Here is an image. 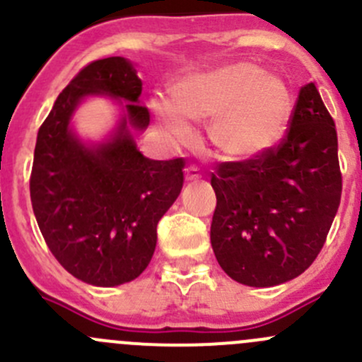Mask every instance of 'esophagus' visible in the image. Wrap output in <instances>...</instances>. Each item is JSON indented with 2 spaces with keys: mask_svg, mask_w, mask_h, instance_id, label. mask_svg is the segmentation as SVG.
<instances>
[{
  "mask_svg": "<svg viewBox=\"0 0 362 362\" xmlns=\"http://www.w3.org/2000/svg\"><path fill=\"white\" fill-rule=\"evenodd\" d=\"M199 178H202V173H199L198 168H196V166L185 168V180L194 182V180H199Z\"/></svg>",
  "mask_w": 362,
  "mask_h": 362,
  "instance_id": "1",
  "label": "esophagus"
}]
</instances>
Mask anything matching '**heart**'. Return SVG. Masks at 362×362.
I'll return each instance as SVG.
<instances>
[{"label":"heart","mask_w":362,"mask_h":362,"mask_svg":"<svg viewBox=\"0 0 362 362\" xmlns=\"http://www.w3.org/2000/svg\"><path fill=\"white\" fill-rule=\"evenodd\" d=\"M173 103L153 99L159 127L173 141L191 136L187 120L209 122V138L223 157L251 159L274 145L290 113L288 90L252 63L191 74L175 83Z\"/></svg>","instance_id":"heart-1"}]
</instances>
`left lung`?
Here are the masks:
<instances>
[{
    "instance_id": "obj_1",
    "label": "left lung",
    "mask_w": 362,
    "mask_h": 362,
    "mask_svg": "<svg viewBox=\"0 0 362 362\" xmlns=\"http://www.w3.org/2000/svg\"><path fill=\"white\" fill-rule=\"evenodd\" d=\"M210 242L221 269L247 286L303 274L327 238L341 199L338 134L315 83L300 88L278 145L219 163Z\"/></svg>"
}]
</instances>
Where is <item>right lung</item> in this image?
<instances>
[{"label": "right lung", "instance_id": "add662e5", "mask_svg": "<svg viewBox=\"0 0 362 362\" xmlns=\"http://www.w3.org/2000/svg\"><path fill=\"white\" fill-rule=\"evenodd\" d=\"M143 81L122 56L95 59L79 70L38 129L30 194L45 244L74 278L117 286L138 278L157 244V223L184 185V157L152 160L132 141L148 127L139 104ZM103 93L127 100L119 134L88 149L68 129L75 106Z\"/></svg>", "mask_w": 362, "mask_h": 362}]
</instances>
